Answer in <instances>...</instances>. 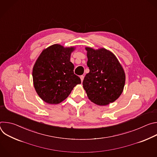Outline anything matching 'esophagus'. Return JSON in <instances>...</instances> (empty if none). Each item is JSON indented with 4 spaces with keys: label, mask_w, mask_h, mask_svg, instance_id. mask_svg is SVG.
Listing matches in <instances>:
<instances>
[{
    "label": "esophagus",
    "mask_w": 157,
    "mask_h": 157,
    "mask_svg": "<svg viewBox=\"0 0 157 157\" xmlns=\"http://www.w3.org/2000/svg\"><path fill=\"white\" fill-rule=\"evenodd\" d=\"M80 78H81V82H82V81H83V79H84V76H80Z\"/></svg>",
    "instance_id": "obj_1"
}]
</instances>
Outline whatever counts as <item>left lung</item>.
<instances>
[{
    "mask_svg": "<svg viewBox=\"0 0 157 157\" xmlns=\"http://www.w3.org/2000/svg\"><path fill=\"white\" fill-rule=\"evenodd\" d=\"M89 73L82 85L89 100L99 105L114 102L121 95L125 75L115 55L105 48H86Z\"/></svg>",
    "mask_w": 157,
    "mask_h": 157,
    "instance_id": "left-lung-1",
    "label": "left lung"
}]
</instances>
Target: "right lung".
Here are the masks:
<instances>
[{"label":"right lung","instance_id":"obj_1","mask_svg":"<svg viewBox=\"0 0 157 157\" xmlns=\"http://www.w3.org/2000/svg\"><path fill=\"white\" fill-rule=\"evenodd\" d=\"M74 50L55 44L44 50L36 61L32 73L33 85L44 102L59 104L68 98L75 86L81 84L70 61Z\"/></svg>","mask_w":157,"mask_h":157}]
</instances>
